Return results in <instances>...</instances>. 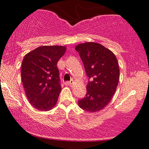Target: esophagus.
Listing matches in <instances>:
<instances>
[{"mask_svg": "<svg viewBox=\"0 0 149 149\" xmlns=\"http://www.w3.org/2000/svg\"><path fill=\"white\" fill-rule=\"evenodd\" d=\"M73 83V80L72 79V80H70V81H66V82H65L64 84L66 85H71Z\"/></svg>", "mask_w": 149, "mask_h": 149, "instance_id": "1", "label": "esophagus"}]
</instances>
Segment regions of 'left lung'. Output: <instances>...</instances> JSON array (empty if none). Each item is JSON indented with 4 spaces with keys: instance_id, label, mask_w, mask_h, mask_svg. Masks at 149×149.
Here are the masks:
<instances>
[{
    "instance_id": "1",
    "label": "left lung",
    "mask_w": 149,
    "mask_h": 149,
    "mask_svg": "<svg viewBox=\"0 0 149 149\" xmlns=\"http://www.w3.org/2000/svg\"><path fill=\"white\" fill-rule=\"evenodd\" d=\"M88 77L85 97L79 100L81 109L97 112L106 107L117 89L119 79V63L115 55L102 45L87 42L75 47Z\"/></svg>"
}]
</instances>
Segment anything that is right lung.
I'll return each mask as SVG.
<instances>
[{
	"label": "right lung",
	"instance_id": "1",
	"mask_svg": "<svg viewBox=\"0 0 149 149\" xmlns=\"http://www.w3.org/2000/svg\"><path fill=\"white\" fill-rule=\"evenodd\" d=\"M66 50L64 46H42L23 59L21 76L26 97L39 111H50L56 104L62 89L57 63Z\"/></svg>",
	"mask_w": 149,
	"mask_h": 149
}]
</instances>
